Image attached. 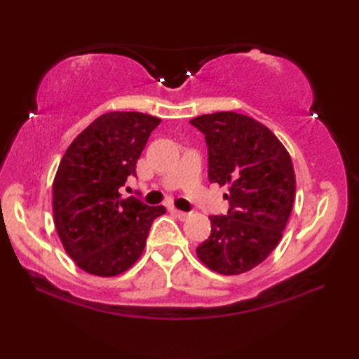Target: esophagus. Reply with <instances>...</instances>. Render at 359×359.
I'll return each instance as SVG.
<instances>
[{"mask_svg": "<svg viewBox=\"0 0 359 359\" xmlns=\"http://www.w3.org/2000/svg\"><path fill=\"white\" fill-rule=\"evenodd\" d=\"M171 212H172V215L175 216V217H177V219H180V220H185V219H188V212H185V211H180V210H175V208H172L171 210Z\"/></svg>", "mask_w": 359, "mask_h": 359, "instance_id": "1", "label": "esophagus"}]
</instances>
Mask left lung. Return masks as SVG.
<instances>
[{"mask_svg":"<svg viewBox=\"0 0 359 359\" xmlns=\"http://www.w3.org/2000/svg\"><path fill=\"white\" fill-rule=\"evenodd\" d=\"M189 123L205 135L208 179L228 187L230 205L225 216H210L211 234L196 253L220 274L245 273L282 238L296 191L292 158L269 128L243 114H205Z\"/></svg>","mask_w":359,"mask_h":359,"instance_id":"8db88e82","label":"left lung"}]
</instances>
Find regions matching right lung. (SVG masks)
Segmentation results:
<instances>
[{"mask_svg":"<svg viewBox=\"0 0 359 359\" xmlns=\"http://www.w3.org/2000/svg\"><path fill=\"white\" fill-rule=\"evenodd\" d=\"M160 121L142 112L103 114L66 149L52 187L53 222L81 270L104 278L126 271L166 212L120 194L128 177H137V160Z\"/></svg>","mask_w":359,"mask_h":359,"instance_id":"right-lung-1","label":"right lung"}]
</instances>
